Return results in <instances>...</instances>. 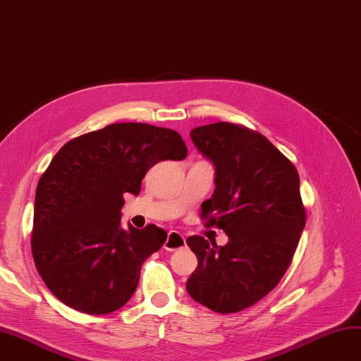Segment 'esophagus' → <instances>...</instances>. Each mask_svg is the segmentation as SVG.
Listing matches in <instances>:
<instances>
[{"label": "esophagus", "mask_w": 361, "mask_h": 361, "mask_svg": "<svg viewBox=\"0 0 361 361\" xmlns=\"http://www.w3.org/2000/svg\"><path fill=\"white\" fill-rule=\"evenodd\" d=\"M182 247H185V237H183L180 233H178V231H169L163 248H165L166 251H174V250L182 248Z\"/></svg>", "instance_id": "1"}]
</instances>
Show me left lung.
Returning a JSON list of instances; mask_svg holds the SVG:
<instances>
[{"mask_svg":"<svg viewBox=\"0 0 361 361\" xmlns=\"http://www.w3.org/2000/svg\"><path fill=\"white\" fill-rule=\"evenodd\" d=\"M190 137L215 166V190L201 204V219L229 240L220 247L188 237L198 267L187 290L215 312H237L267 295L290 265L307 221L300 178L264 135L243 126L215 122Z\"/></svg>","mask_w":361,"mask_h":361,"instance_id":"left-lung-1","label":"left lung"}]
</instances>
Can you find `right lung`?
Returning a JSON list of instances; mask_svg holds the SVG:
<instances>
[{"label": "right lung", "instance_id": "obj_1", "mask_svg": "<svg viewBox=\"0 0 361 361\" xmlns=\"http://www.w3.org/2000/svg\"><path fill=\"white\" fill-rule=\"evenodd\" d=\"M171 128L119 122L67 141L39 179L31 250L47 288L67 307L110 314L130 300L141 265L161 248L155 224L121 228L124 193L138 195L155 163L183 160Z\"/></svg>", "mask_w": 361, "mask_h": 361}]
</instances>
